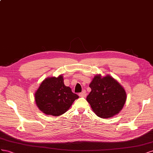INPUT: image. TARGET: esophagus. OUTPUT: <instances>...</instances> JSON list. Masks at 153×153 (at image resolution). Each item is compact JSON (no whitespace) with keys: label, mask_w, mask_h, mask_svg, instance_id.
<instances>
[{"label":"esophagus","mask_w":153,"mask_h":153,"mask_svg":"<svg viewBox=\"0 0 153 153\" xmlns=\"http://www.w3.org/2000/svg\"><path fill=\"white\" fill-rule=\"evenodd\" d=\"M79 96L81 97H86V91H82V92L79 94Z\"/></svg>","instance_id":"obj_1"}]
</instances>
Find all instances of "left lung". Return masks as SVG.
<instances>
[{"instance_id":"obj_1","label":"left lung","mask_w":153,"mask_h":153,"mask_svg":"<svg viewBox=\"0 0 153 153\" xmlns=\"http://www.w3.org/2000/svg\"><path fill=\"white\" fill-rule=\"evenodd\" d=\"M90 93L86 100L98 117L107 119L123 109L126 94L123 87L110 76H95L89 85Z\"/></svg>"}]
</instances>
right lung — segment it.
Segmentation results:
<instances>
[{"mask_svg":"<svg viewBox=\"0 0 153 153\" xmlns=\"http://www.w3.org/2000/svg\"><path fill=\"white\" fill-rule=\"evenodd\" d=\"M79 98L71 88L64 85L62 76L47 78L35 93L38 108L47 115L59 116L66 112L73 102Z\"/></svg>","mask_w":153,"mask_h":153,"instance_id":"obj_1","label":"right lung"}]
</instances>
